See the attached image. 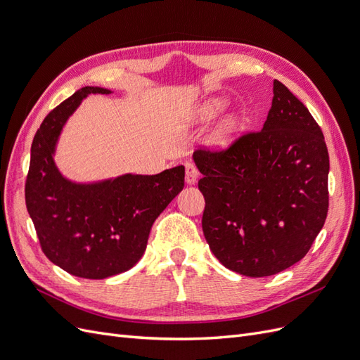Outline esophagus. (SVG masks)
Segmentation results:
<instances>
[{
    "label": "esophagus",
    "mask_w": 360,
    "mask_h": 360,
    "mask_svg": "<svg viewBox=\"0 0 360 360\" xmlns=\"http://www.w3.org/2000/svg\"><path fill=\"white\" fill-rule=\"evenodd\" d=\"M186 183L188 184H195L198 181V177H200V171L198 168L193 165L192 162H186Z\"/></svg>",
    "instance_id": "34e87169"
}]
</instances>
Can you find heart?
<instances>
[{"label":"heart","instance_id":"obj_1","mask_svg":"<svg viewBox=\"0 0 360 360\" xmlns=\"http://www.w3.org/2000/svg\"><path fill=\"white\" fill-rule=\"evenodd\" d=\"M225 106V102L221 101V99H213V101H209L201 110V115L204 118H210L213 115H216L219 111L224 110ZM236 130V120H228V122L224 124V127L221 129L219 132V141H222V143H226V141H230L233 134Z\"/></svg>","mask_w":360,"mask_h":360}]
</instances>
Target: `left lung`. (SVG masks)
<instances>
[{"label": "left lung", "mask_w": 360, "mask_h": 360, "mask_svg": "<svg viewBox=\"0 0 360 360\" xmlns=\"http://www.w3.org/2000/svg\"><path fill=\"white\" fill-rule=\"evenodd\" d=\"M202 179V231L237 274L263 278L308 254L329 210V153L308 108L274 81L263 129L224 150L193 151Z\"/></svg>", "instance_id": "left-lung-1"}]
</instances>
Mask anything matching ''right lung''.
Instances as JSON below:
<instances>
[{
  "mask_svg": "<svg viewBox=\"0 0 360 360\" xmlns=\"http://www.w3.org/2000/svg\"><path fill=\"white\" fill-rule=\"evenodd\" d=\"M110 93L84 86L46 115L32 139L25 181L27 210L43 254L85 279H105L134 267L144 254L151 225L184 186L183 165L93 184L61 176L52 155L64 123L89 94Z\"/></svg>",
  "mask_w": 360,
  "mask_h": 360,
  "instance_id": "add662e5",
  "label": "right lung"
}]
</instances>
